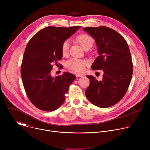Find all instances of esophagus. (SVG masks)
<instances>
[{
    "label": "esophagus",
    "instance_id": "1",
    "mask_svg": "<svg viewBox=\"0 0 150 150\" xmlns=\"http://www.w3.org/2000/svg\"><path fill=\"white\" fill-rule=\"evenodd\" d=\"M82 76V74H76V76L78 77V78L81 77Z\"/></svg>",
    "mask_w": 150,
    "mask_h": 150
}]
</instances>
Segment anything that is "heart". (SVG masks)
Listing matches in <instances>:
<instances>
[{
  "label": "heart",
  "mask_w": 150,
  "mask_h": 150,
  "mask_svg": "<svg viewBox=\"0 0 150 150\" xmlns=\"http://www.w3.org/2000/svg\"><path fill=\"white\" fill-rule=\"evenodd\" d=\"M76 41L81 46L83 49L91 47L93 43V38L89 35L82 34L76 37ZM69 49V42L65 41L62 47V52L63 55H67ZM88 65V62L85 60L73 58L69 60L67 63V67L68 69L77 72H82L85 68Z\"/></svg>",
  "instance_id": "b5f03b06"
}]
</instances>
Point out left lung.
I'll use <instances>...</instances> for the list:
<instances>
[{"instance_id":"left-lung-1","label":"left lung","mask_w":150,"mask_h":150,"mask_svg":"<svg viewBox=\"0 0 150 150\" xmlns=\"http://www.w3.org/2000/svg\"><path fill=\"white\" fill-rule=\"evenodd\" d=\"M83 30L95 40L97 47L98 56L91 68L103 72L101 81L87 76L90 83L85 95L93 104L109 108L123 97L131 82L133 65L129 46L120 34L110 28L103 26Z\"/></svg>"}]
</instances>
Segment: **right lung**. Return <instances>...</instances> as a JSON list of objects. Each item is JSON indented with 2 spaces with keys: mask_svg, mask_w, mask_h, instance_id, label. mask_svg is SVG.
<instances>
[{
  "mask_svg": "<svg viewBox=\"0 0 150 150\" xmlns=\"http://www.w3.org/2000/svg\"><path fill=\"white\" fill-rule=\"evenodd\" d=\"M81 27H47L36 33L26 46L21 76L27 95L38 109L47 112L57 109L65 100L69 85L76 76L71 73L53 77L52 65L63 56L62 45Z\"/></svg>",
  "mask_w": 150,
  "mask_h": 150,
  "instance_id": "obj_1",
  "label": "right lung"
}]
</instances>
